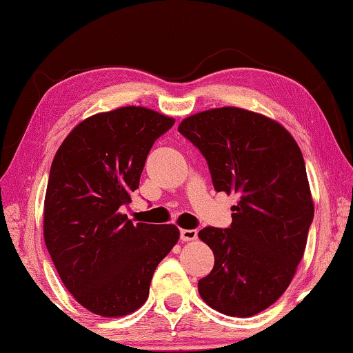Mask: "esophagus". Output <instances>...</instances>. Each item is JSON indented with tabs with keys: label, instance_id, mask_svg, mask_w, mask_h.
<instances>
[{
	"label": "esophagus",
	"instance_id": "34e87169",
	"mask_svg": "<svg viewBox=\"0 0 353 353\" xmlns=\"http://www.w3.org/2000/svg\"><path fill=\"white\" fill-rule=\"evenodd\" d=\"M198 238L196 230H181V239L182 241H193Z\"/></svg>",
	"mask_w": 353,
	"mask_h": 353
}]
</instances>
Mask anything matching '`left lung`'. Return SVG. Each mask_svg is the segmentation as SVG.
Here are the masks:
<instances>
[{
	"instance_id": "left-lung-1",
	"label": "left lung",
	"mask_w": 353,
	"mask_h": 353,
	"mask_svg": "<svg viewBox=\"0 0 353 353\" xmlns=\"http://www.w3.org/2000/svg\"><path fill=\"white\" fill-rule=\"evenodd\" d=\"M179 133L206 159L215 192L239 196L228 228L198 233L215 259L198 292L231 317L265 311L290 285L314 219L301 150L282 125L239 108L194 114Z\"/></svg>"
}]
</instances>
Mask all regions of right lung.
Here are the masks:
<instances>
[{
    "instance_id": "add662e5",
    "label": "right lung",
    "mask_w": 353,
    "mask_h": 353,
    "mask_svg": "<svg viewBox=\"0 0 353 353\" xmlns=\"http://www.w3.org/2000/svg\"><path fill=\"white\" fill-rule=\"evenodd\" d=\"M174 119L120 108L79 123L52 161L44 239L77 303L103 317L134 312L179 239L174 225L133 223L120 209L139 188L147 155Z\"/></svg>"
}]
</instances>
